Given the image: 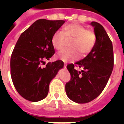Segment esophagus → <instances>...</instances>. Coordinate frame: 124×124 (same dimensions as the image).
<instances>
[{"label": "esophagus", "instance_id": "1", "mask_svg": "<svg viewBox=\"0 0 124 124\" xmlns=\"http://www.w3.org/2000/svg\"><path fill=\"white\" fill-rule=\"evenodd\" d=\"M64 68H66V64H65V63L64 64Z\"/></svg>", "mask_w": 124, "mask_h": 124}]
</instances>
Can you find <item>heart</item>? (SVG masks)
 <instances>
[{"mask_svg":"<svg viewBox=\"0 0 124 124\" xmlns=\"http://www.w3.org/2000/svg\"><path fill=\"white\" fill-rule=\"evenodd\" d=\"M66 39L72 38L70 46L72 48L64 49L58 53L60 59L66 61H75L79 58L80 53L83 56L93 49L96 42L95 32L78 23H72L64 26L62 32L54 33L52 38V44L55 48L60 50L64 46Z\"/></svg>","mask_w":124,"mask_h":124,"instance_id":"obj_1","label":"heart"}]
</instances>
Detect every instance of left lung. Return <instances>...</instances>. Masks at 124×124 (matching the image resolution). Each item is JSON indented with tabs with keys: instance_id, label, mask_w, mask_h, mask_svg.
<instances>
[{
	"instance_id": "left-lung-1",
	"label": "left lung",
	"mask_w": 124,
	"mask_h": 124,
	"mask_svg": "<svg viewBox=\"0 0 124 124\" xmlns=\"http://www.w3.org/2000/svg\"><path fill=\"white\" fill-rule=\"evenodd\" d=\"M96 42L84 59L67 65L71 76L65 89L68 97L78 104H85L96 98L104 90L114 68V51L111 40L104 27L92 22ZM75 67L82 68L78 71Z\"/></svg>"
}]
</instances>
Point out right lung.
I'll use <instances>...</instances> for the list:
<instances>
[{
  "label": "right lung",
  "instance_id": "add662e5",
  "mask_svg": "<svg viewBox=\"0 0 124 124\" xmlns=\"http://www.w3.org/2000/svg\"><path fill=\"white\" fill-rule=\"evenodd\" d=\"M64 20L40 19L23 32L10 58V75L16 91L31 101H40L48 93L49 84L64 62L58 60L42 65L55 53L52 38Z\"/></svg>",
  "mask_w": 124,
  "mask_h": 124
}]
</instances>
